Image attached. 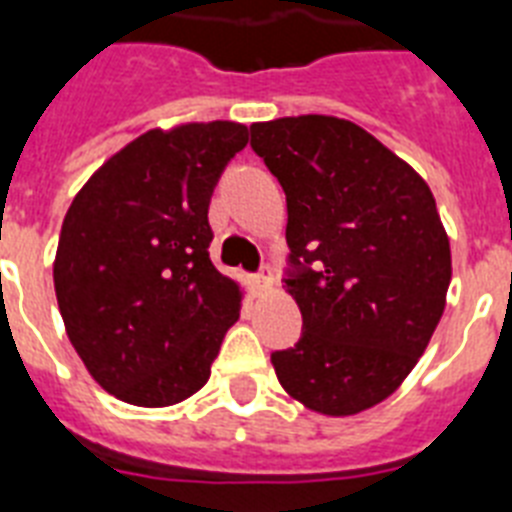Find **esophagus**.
Returning <instances> with one entry per match:
<instances>
[{
  "label": "esophagus",
  "instance_id": "1",
  "mask_svg": "<svg viewBox=\"0 0 512 512\" xmlns=\"http://www.w3.org/2000/svg\"><path fill=\"white\" fill-rule=\"evenodd\" d=\"M252 284H255V289H260V292H265L270 284H273V276H270V270H260V273H255L252 276Z\"/></svg>",
  "mask_w": 512,
  "mask_h": 512
}]
</instances>
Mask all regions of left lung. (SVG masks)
<instances>
[{
	"instance_id": "left-lung-1",
	"label": "left lung",
	"mask_w": 512,
	"mask_h": 512,
	"mask_svg": "<svg viewBox=\"0 0 512 512\" xmlns=\"http://www.w3.org/2000/svg\"><path fill=\"white\" fill-rule=\"evenodd\" d=\"M286 194V289L302 336L270 355L286 392L323 415L386 400L444 313L450 239L431 189L350 120L299 115L249 126Z\"/></svg>"
}]
</instances>
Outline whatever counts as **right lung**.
Masks as SVG:
<instances>
[{"label": "right lung", "mask_w": 512, "mask_h": 512, "mask_svg": "<svg viewBox=\"0 0 512 512\" xmlns=\"http://www.w3.org/2000/svg\"><path fill=\"white\" fill-rule=\"evenodd\" d=\"M242 123L147 131L86 181L62 220L54 292L102 389L139 407L199 392L242 292L210 260V197L247 147Z\"/></svg>", "instance_id": "right-lung-1"}]
</instances>
